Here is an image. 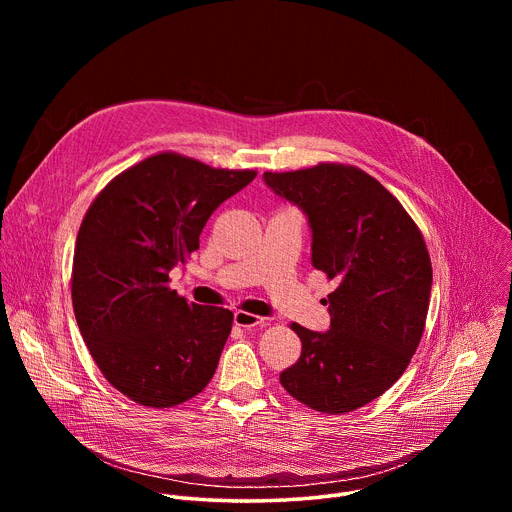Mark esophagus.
<instances>
[{
  "mask_svg": "<svg viewBox=\"0 0 512 512\" xmlns=\"http://www.w3.org/2000/svg\"><path fill=\"white\" fill-rule=\"evenodd\" d=\"M235 324L245 328V330H251V328H257V326H265V318L239 310V312H235Z\"/></svg>",
  "mask_w": 512,
  "mask_h": 512,
  "instance_id": "34e87169",
  "label": "esophagus"
}]
</instances>
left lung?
Here are the masks:
<instances>
[{
	"label": "left lung",
	"instance_id": "left-lung-1",
	"mask_svg": "<svg viewBox=\"0 0 512 512\" xmlns=\"http://www.w3.org/2000/svg\"><path fill=\"white\" fill-rule=\"evenodd\" d=\"M312 229V265L336 279L330 330L291 324L302 356L279 375L283 389L322 413H348L381 397L407 369L429 308L431 261L401 202L354 166L265 172Z\"/></svg>",
	"mask_w": 512,
	"mask_h": 512
}]
</instances>
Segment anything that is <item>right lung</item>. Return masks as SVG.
<instances>
[{
  "label": "right lung",
  "instance_id": "obj_1",
  "mask_svg": "<svg viewBox=\"0 0 512 512\" xmlns=\"http://www.w3.org/2000/svg\"><path fill=\"white\" fill-rule=\"evenodd\" d=\"M257 172L158 154L89 206L72 259V308L105 379L145 407H174L212 379L233 312L188 304L170 271L200 247L210 214Z\"/></svg>",
  "mask_w": 512,
  "mask_h": 512
}]
</instances>
